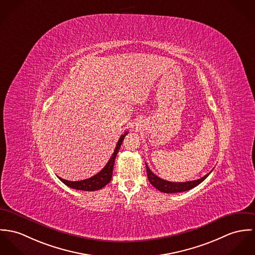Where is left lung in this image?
Masks as SVG:
<instances>
[{"instance_id": "8db88e82", "label": "left lung", "mask_w": 255, "mask_h": 255, "mask_svg": "<svg viewBox=\"0 0 255 255\" xmlns=\"http://www.w3.org/2000/svg\"><path fill=\"white\" fill-rule=\"evenodd\" d=\"M145 167H146V174H147V179L149 181V183L158 191L162 192V193H166V194H173V193H182V192H186L189 191L195 187H197L199 185L202 181H204L207 176L211 173L209 172L208 174H206L205 176H203L202 178L195 180V181H189V182H169L166 180H163L161 178H159L158 176H156L155 174H153L151 172V170L148 168L147 164L145 163Z\"/></svg>"}]
</instances>
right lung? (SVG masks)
<instances>
[{"mask_svg":"<svg viewBox=\"0 0 255 255\" xmlns=\"http://www.w3.org/2000/svg\"><path fill=\"white\" fill-rule=\"evenodd\" d=\"M128 134V132L124 133V135H122L118 142L115 146V149H114V153L111 157V159L109 160V162L107 163V165L101 170L98 174L94 175L93 177L89 178V179H86V180H81V181H67V180H64L60 177H58V179L63 183L65 184L67 187L69 188H72V189H75V190H80V191H97V190H100L102 188H104L107 184H109L112 180V177H113V170H114V160H115V157L117 155V152L121 146V143L124 140L125 136Z\"/></svg>","mask_w":255,"mask_h":255,"instance_id":"obj_1","label":"right lung"}]
</instances>
